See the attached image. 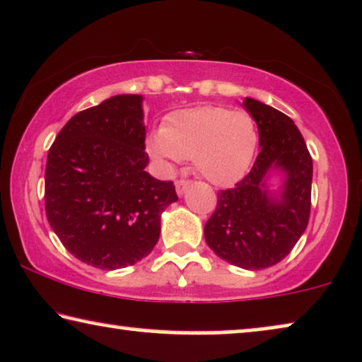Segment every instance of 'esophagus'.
Listing matches in <instances>:
<instances>
[{
    "mask_svg": "<svg viewBox=\"0 0 362 362\" xmlns=\"http://www.w3.org/2000/svg\"><path fill=\"white\" fill-rule=\"evenodd\" d=\"M175 186H176V192L181 196V194H185L187 186H189V181H187V180H177L175 182Z\"/></svg>",
    "mask_w": 362,
    "mask_h": 362,
    "instance_id": "esophagus-1",
    "label": "esophagus"
}]
</instances>
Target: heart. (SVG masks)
<instances>
[{"label":"heart","mask_w":362,"mask_h":362,"mask_svg":"<svg viewBox=\"0 0 362 362\" xmlns=\"http://www.w3.org/2000/svg\"><path fill=\"white\" fill-rule=\"evenodd\" d=\"M257 141L255 122L247 112L197 107L171 113L148 138V151L165 168L191 158L197 175L211 185L232 186L249 171Z\"/></svg>","instance_id":"1"}]
</instances>
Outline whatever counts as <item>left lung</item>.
I'll return each mask as SVG.
<instances>
[{"label":"left lung","mask_w":362,"mask_h":362,"mask_svg":"<svg viewBox=\"0 0 362 362\" xmlns=\"http://www.w3.org/2000/svg\"><path fill=\"white\" fill-rule=\"evenodd\" d=\"M244 107L259 127L260 153L249 175L217 192L204 237L214 254L229 264L262 270L284 260L308 226L313 160L290 117L254 98H245ZM272 167L286 171L280 200L264 189Z\"/></svg>","instance_id":"obj_1"}]
</instances>
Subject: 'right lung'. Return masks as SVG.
I'll list each match as a JSON object with an SVG mask.
<instances>
[{"instance_id":"obj_1","label":"right lung","mask_w":362,"mask_h":362,"mask_svg":"<svg viewBox=\"0 0 362 362\" xmlns=\"http://www.w3.org/2000/svg\"><path fill=\"white\" fill-rule=\"evenodd\" d=\"M143 97L115 95L74 115L49 148L44 204L62 245L83 264L117 270L146 257L173 181L148 175Z\"/></svg>"}]
</instances>
